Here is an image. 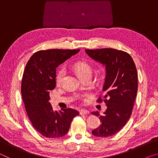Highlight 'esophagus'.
<instances>
[{
    "instance_id": "34e87169",
    "label": "esophagus",
    "mask_w": 158,
    "mask_h": 158,
    "mask_svg": "<svg viewBox=\"0 0 158 158\" xmlns=\"http://www.w3.org/2000/svg\"><path fill=\"white\" fill-rule=\"evenodd\" d=\"M89 113V111H88L87 109H81V110H80V114H81V115H85V114H87Z\"/></svg>"
}]
</instances>
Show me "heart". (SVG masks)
Returning <instances> with one entry per match:
<instances>
[{
	"label": "heart",
	"mask_w": 158,
	"mask_h": 158,
	"mask_svg": "<svg viewBox=\"0 0 158 158\" xmlns=\"http://www.w3.org/2000/svg\"><path fill=\"white\" fill-rule=\"evenodd\" d=\"M74 70L76 72L77 74L83 79L86 77H91L92 75V68L89 63L85 61H78L73 65ZM66 71L65 68H61L58 72L56 81L58 85L61 84L64 77L65 75Z\"/></svg>",
	"instance_id": "b5f03b06"
}]
</instances>
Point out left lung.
<instances>
[{"label":"left lung","instance_id":"8db88e82","mask_svg":"<svg viewBox=\"0 0 158 158\" xmlns=\"http://www.w3.org/2000/svg\"><path fill=\"white\" fill-rule=\"evenodd\" d=\"M89 56L105 66L106 76L102 90L107 106L103 116L98 111L93 114L100 116L101 125L92 131L94 136L107 137L119 132L129 121L138 89L137 71L129 53L111 48L85 49Z\"/></svg>","mask_w":158,"mask_h":158}]
</instances>
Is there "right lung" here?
Instances as JSON below:
<instances>
[{
	"label": "right lung",
	"mask_w": 158,
	"mask_h": 158,
	"mask_svg": "<svg viewBox=\"0 0 158 158\" xmlns=\"http://www.w3.org/2000/svg\"><path fill=\"white\" fill-rule=\"evenodd\" d=\"M80 49H49L34 53L26 64L21 81V95L29 119L37 132L48 138L65 135L79 113L75 109L53 111L49 92L55 89L56 68Z\"/></svg>",
	"instance_id": "right-lung-1"
}]
</instances>
